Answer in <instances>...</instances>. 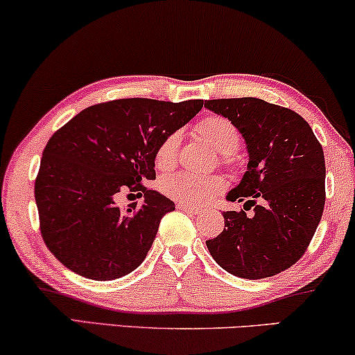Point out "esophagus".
I'll return each instance as SVG.
<instances>
[{"mask_svg":"<svg viewBox=\"0 0 355 355\" xmlns=\"http://www.w3.org/2000/svg\"><path fill=\"white\" fill-rule=\"evenodd\" d=\"M178 208H179V210H184V211H187V213H193V215H197V213L200 211V208H198V207L186 205V203H178Z\"/></svg>","mask_w":355,"mask_h":355,"instance_id":"1","label":"esophagus"}]
</instances>
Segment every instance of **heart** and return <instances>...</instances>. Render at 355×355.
<instances>
[{
	"label": "heart",
	"instance_id": "b5f03b06",
	"mask_svg": "<svg viewBox=\"0 0 355 355\" xmlns=\"http://www.w3.org/2000/svg\"><path fill=\"white\" fill-rule=\"evenodd\" d=\"M196 132L207 140L213 148L223 153L226 163L232 162V152L241 145V134L234 124L223 116H207L196 124ZM181 134L171 132L158 144L155 150V166L159 171H169L176 166ZM223 189L225 181L220 176H198L192 173H178L164 178L162 191L173 200L186 205H202L216 197Z\"/></svg>",
	"mask_w": 355,
	"mask_h": 355
}]
</instances>
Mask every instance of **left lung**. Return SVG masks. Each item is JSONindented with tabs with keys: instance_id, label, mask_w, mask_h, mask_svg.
Segmentation results:
<instances>
[{
	"instance_id": "obj_1",
	"label": "left lung",
	"mask_w": 355,
	"mask_h": 355,
	"mask_svg": "<svg viewBox=\"0 0 355 355\" xmlns=\"http://www.w3.org/2000/svg\"><path fill=\"white\" fill-rule=\"evenodd\" d=\"M245 140L249 163L239 186L226 198L254 207L247 216L223 211L225 230L207 241L210 254L227 273L261 279L293 266L305 254L324 207V155L302 116L268 101L208 100Z\"/></svg>"
}]
</instances>
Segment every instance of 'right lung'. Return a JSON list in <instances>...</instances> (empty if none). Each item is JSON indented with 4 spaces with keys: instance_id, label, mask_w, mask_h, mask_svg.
I'll use <instances>...</instances> for the list:
<instances>
[{
    "instance_id": "obj_1",
    "label": "right lung",
    "mask_w": 355,
    "mask_h": 355,
    "mask_svg": "<svg viewBox=\"0 0 355 355\" xmlns=\"http://www.w3.org/2000/svg\"><path fill=\"white\" fill-rule=\"evenodd\" d=\"M181 103L123 98L89 106L58 129L43 150L35 202L43 241L66 268L111 281L142 263L159 221L174 202L145 186L155 179V150L202 110ZM121 190L144 196L121 211Z\"/></svg>"
}]
</instances>
